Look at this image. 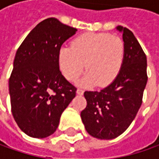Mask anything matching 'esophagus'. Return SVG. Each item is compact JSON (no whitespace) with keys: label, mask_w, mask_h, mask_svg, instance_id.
<instances>
[{"label":"esophagus","mask_w":159,"mask_h":159,"mask_svg":"<svg viewBox=\"0 0 159 159\" xmlns=\"http://www.w3.org/2000/svg\"><path fill=\"white\" fill-rule=\"evenodd\" d=\"M76 93H77V95H83V93H84V91H83L82 89H77Z\"/></svg>","instance_id":"1"}]
</instances>
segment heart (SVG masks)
<instances>
[{"mask_svg": "<svg viewBox=\"0 0 159 159\" xmlns=\"http://www.w3.org/2000/svg\"><path fill=\"white\" fill-rule=\"evenodd\" d=\"M125 57L124 41L109 34L89 33L77 37L70 47L58 54L60 70L69 80H75L85 68L88 72L80 85L105 87L117 77Z\"/></svg>", "mask_w": 159, "mask_h": 159, "instance_id": "b5f03b06", "label": "heart"}]
</instances>
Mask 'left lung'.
Returning a JSON list of instances; mask_svg holds the SVG:
<instances>
[{
	"instance_id": "left-lung-1",
	"label": "left lung",
	"mask_w": 159,
	"mask_h": 159,
	"mask_svg": "<svg viewBox=\"0 0 159 159\" xmlns=\"http://www.w3.org/2000/svg\"><path fill=\"white\" fill-rule=\"evenodd\" d=\"M125 57L117 77L100 91H86L87 107L80 117L93 137L111 140L127 129L143 102L147 84V57L134 34L121 25Z\"/></svg>"
}]
</instances>
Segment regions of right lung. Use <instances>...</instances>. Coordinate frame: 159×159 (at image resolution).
Instances as JSON below:
<instances>
[{
  "instance_id": "obj_1",
  "label": "right lung",
  "mask_w": 159,
  "mask_h": 159,
  "mask_svg": "<svg viewBox=\"0 0 159 159\" xmlns=\"http://www.w3.org/2000/svg\"><path fill=\"white\" fill-rule=\"evenodd\" d=\"M76 28L47 18L30 32L16 53L9 80L11 111L28 136L46 138L57 130L76 88L59 70L58 54Z\"/></svg>"
}]
</instances>
